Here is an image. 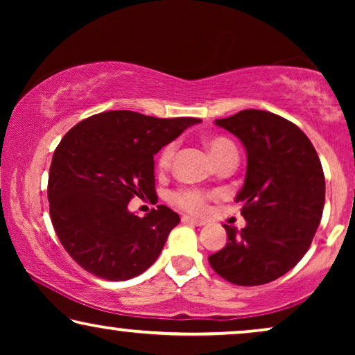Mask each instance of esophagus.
Segmentation results:
<instances>
[{
	"label": "esophagus",
	"instance_id": "obj_1",
	"mask_svg": "<svg viewBox=\"0 0 355 355\" xmlns=\"http://www.w3.org/2000/svg\"><path fill=\"white\" fill-rule=\"evenodd\" d=\"M182 223H186V225H193V226H203V225H205V221L197 220V218H192V216H182Z\"/></svg>",
	"mask_w": 355,
	"mask_h": 355
}]
</instances>
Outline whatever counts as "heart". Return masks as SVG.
<instances>
[{"instance_id": "b5f03b06", "label": "heart", "mask_w": 355, "mask_h": 355, "mask_svg": "<svg viewBox=\"0 0 355 355\" xmlns=\"http://www.w3.org/2000/svg\"><path fill=\"white\" fill-rule=\"evenodd\" d=\"M205 145L211 155L213 162L216 164H220L227 158H237V148L230 139L215 135V137H208L205 140ZM174 155H176V144L171 142L164 145L158 155L157 162L159 171H168L171 168ZM171 200L176 205L184 208V210L196 213V215H202L207 210V196L200 191H196V189H182V191L174 192L171 196Z\"/></svg>"}]
</instances>
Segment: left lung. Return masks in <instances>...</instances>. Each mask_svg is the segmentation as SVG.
Masks as SVG:
<instances>
[{"mask_svg":"<svg viewBox=\"0 0 355 355\" xmlns=\"http://www.w3.org/2000/svg\"><path fill=\"white\" fill-rule=\"evenodd\" d=\"M215 124L245 147L236 202L247 225H226V245L208 261L232 284H266L294 268L312 244L324 207L322 163L307 135L278 114L244 110Z\"/></svg>","mask_w":355,"mask_h":355,"instance_id":"1","label":"left lung"}]
</instances>
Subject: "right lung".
<instances>
[{
	"label": "right lung",
	"instance_id": "add662e5",
	"mask_svg": "<svg viewBox=\"0 0 355 355\" xmlns=\"http://www.w3.org/2000/svg\"><path fill=\"white\" fill-rule=\"evenodd\" d=\"M198 123L118 110L80 121L61 139L48 176L50 216L62 247L85 271L125 281L155 263L179 215L158 205L140 218L128 205L157 196L153 157Z\"/></svg>",
	"mask_w": 355,
	"mask_h": 355
}]
</instances>
